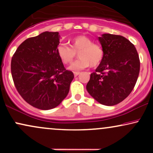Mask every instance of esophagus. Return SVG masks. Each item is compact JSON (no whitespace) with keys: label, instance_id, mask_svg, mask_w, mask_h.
Here are the masks:
<instances>
[{"label":"esophagus","instance_id":"obj_1","mask_svg":"<svg viewBox=\"0 0 153 153\" xmlns=\"http://www.w3.org/2000/svg\"><path fill=\"white\" fill-rule=\"evenodd\" d=\"M80 74V72H74V75H75V77H76V76H78V75Z\"/></svg>","mask_w":153,"mask_h":153}]
</instances>
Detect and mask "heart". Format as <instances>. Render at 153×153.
<instances>
[{
  "label": "heart",
  "instance_id": "heart-1",
  "mask_svg": "<svg viewBox=\"0 0 153 153\" xmlns=\"http://www.w3.org/2000/svg\"><path fill=\"white\" fill-rule=\"evenodd\" d=\"M71 48L65 45L57 47V53L59 59L64 64L73 61L78 52L79 58L74 61L69 69L73 71H79L91 65L96 67L101 62L103 51L100 45L94 44V42L86 36L79 35L71 40Z\"/></svg>",
  "mask_w": 153,
  "mask_h": 153
}]
</instances>
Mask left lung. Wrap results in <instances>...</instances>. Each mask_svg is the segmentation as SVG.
Segmentation results:
<instances>
[{
	"mask_svg": "<svg viewBox=\"0 0 153 153\" xmlns=\"http://www.w3.org/2000/svg\"><path fill=\"white\" fill-rule=\"evenodd\" d=\"M99 41L103 59L91 74L86 89L99 103L114 106L125 99L134 88L140 73V58L134 45L124 36L103 34Z\"/></svg>",
	"mask_w": 153,
	"mask_h": 153,
	"instance_id": "8db88e82",
	"label": "left lung"
}]
</instances>
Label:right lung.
Here are the masks:
<instances>
[{
	"label": "right lung",
	"mask_w": 153,
	"mask_h": 153,
	"mask_svg": "<svg viewBox=\"0 0 153 153\" xmlns=\"http://www.w3.org/2000/svg\"><path fill=\"white\" fill-rule=\"evenodd\" d=\"M58 32L45 31L26 39L11 59L16 88L28 103L42 110L55 108L65 99L74 78L57 53Z\"/></svg>",
	"instance_id": "add662e5"
}]
</instances>
